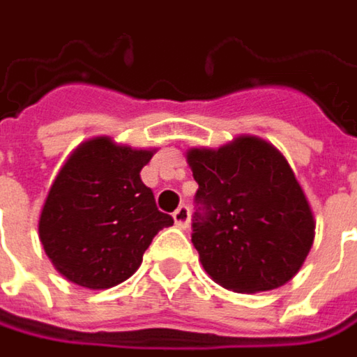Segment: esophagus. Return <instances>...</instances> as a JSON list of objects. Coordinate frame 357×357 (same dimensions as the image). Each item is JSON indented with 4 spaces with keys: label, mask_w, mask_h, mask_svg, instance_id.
Returning <instances> with one entry per match:
<instances>
[{
    "label": "esophagus",
    "mask_w": 357,
    "mask_h": 357,
    "mask_svg": "<svg viewBox=\"0 0 357 357\" xmlns=\"http://www.w3.org/2000/svg\"><path fill=\"white\" fill-rule=\"evenodd\" d=\"M174 222L178 227L185 229L190 225V208L188 206H179L176 211H174Z\"/></svg>",
    "instance_id": "esophagus-1"
}]
</instances>
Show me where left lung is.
Returning <instances> with one entry per match:
<instances>
[{"label": "left lung", "mask_w": 357, "mask_h": 357, "mask_svg": "<svg viewBox=\"0 0 357 357\" xmlns=\"http://www.w3.org/2000/svg\"><path fill=\"white\" fill-rule=\"evenodd\" d=\"M185 160L204 208L192 241L209 278L238 294L287 284L312 250L316 220L284 153L238 135L218 149H188Z\"/></svg>", "instance_id": "1"}]
</instances>
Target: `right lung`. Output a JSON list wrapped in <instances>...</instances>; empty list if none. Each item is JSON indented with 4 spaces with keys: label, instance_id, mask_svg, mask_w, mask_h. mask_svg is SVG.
<instances>
[{
    "label": "right lung",
    "instance_id": "1",
    "mask_svg": "<svg viewBox=\"0 0 357 357\" xmlns=\"http://www.w3.org/2000/svg\"><path fill=\"white\" fill-rule=\"evenodd\" d=\"M155 151L98 135L82 142L59 167L38 229L45 256L68 282L87 289L126 282L153 236L174 225L139 176Z\"/></svg>",
    "mask_w": 357,
    "mask_h": 357
}]
</instances>
